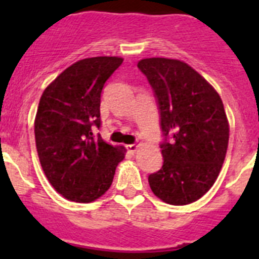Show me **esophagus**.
Returning <instances> with one entry per match:
<instances>
[{
	"label": "esophagus",
	"mask_w": 259,
	"mask_h": 259,
	"mask_svg": "<svg viewBox=\"0 0 259 259\" xmlns=\"http://www.w3.org/2000/svg\"><path fill=\"white\" fill-rule=\"evenodd\" d=\"M137 148H139V145H136V144H130V145H127V150L130 153H135L137 150Z\"/></svg>",
	"instance_id": "34e87169"
}]
</instances>
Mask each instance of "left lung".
<instances>
[{
    "mask_svg": "<svg viewBox=\"0 0 259 259\" xmlns=\"http://www.w3.org/2000/svg\"><path fill=\"white\" fill-rule=\"evenodd\" d=\"M157 100L163 164L148 180L170 205H188L206 193L221 172L230 127L223 102L191 66L178 59L146 58L137 63Z\"/></svg>",
    "mask_w": 259,
    "mask_h": 259,
    "instance_id": "obj_1",
    "label": "left lung"
}]
</instances>
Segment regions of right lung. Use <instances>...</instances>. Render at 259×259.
<instances>
[{"mask_svg":"<svg viewBox=\"0 0 259 259\" xmlns=\"http://www.w3.org/2000/svg\"><path fill=\"white\" fill-rule=\"evenodd\" d=\"M119 57H93L66 68L48 85L35 119L38 159L58 193L75 202H92L113 183L125 149L95 135L101 127V92L122 65Z\"/></svg>","mask_w":259,"mask_h":259,"instance_id":"1","label":"right lung"}]
</instances>
